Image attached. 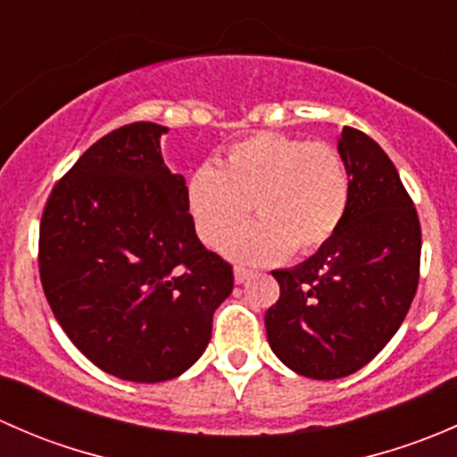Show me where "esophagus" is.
<instances>
[{
    "label": "esophagus",
    "instance_id": "obj_1",
    "mask_svg": "<svg viewBox=\"0 0 457 457\" xmlns=\"http://www.w3.org/2000/svg\"><path fill=\"white\" fill-rule=\"evenodd\" d=\"M252 276H254V271H252V270H245V267H234V283H237V285L247 283Z\"/></svg>",
    "mask_w": 457,
    "mask_h": 457
}]
</instances>
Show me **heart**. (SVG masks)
Wrapping results in <instances>:
<instances>
[{
	"label": "heart",
	"mask_w": 457,
	"mask_h": 457,
	"mask_svg": "<svg viewBox=\"0 0 457 457\" xmlns=\"http://www.w3.org/2000/svg\"><path fill=\"white\" fill-rule=\"evenodd\" d=\"M241 262H274L307 254L329 241L349 205V172L329 143L256 135L234 143L219 165L203 163L187 179V207L205 245L225 241Z\"/></svg>",
	"instance_id": "heart-1"
}]
</instances>
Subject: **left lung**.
I'll return each instance as SVG.
<instances>
[{
  "mask_svg": "<svg viewBox=\"0 0 457 457\" xmlns=\"http://www.w3.org/2000/svg\"><path fill=\"white\" fill-rule=\"evenodd\" d=\"M349 205L314 256L274 270L280 298L265 312L283 365L336 380L362 370L403 325L418 287L420 220L389 156L365 132L343 128Z\"/></svg>",
  "mask_w": 457,
  "mask_h": 457,
  "instance_id": "1",
  "label": "left lung"
}]
</instances>
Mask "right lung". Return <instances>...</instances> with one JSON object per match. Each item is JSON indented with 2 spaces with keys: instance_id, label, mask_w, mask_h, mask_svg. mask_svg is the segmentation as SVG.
Returning a JSON list of instances; mask_svg holds the SVG:
<instances>
[{
  "instance_id": "obj_1",
  "label": "right lung",
  "mask_w": 457,
  "mask_h": 457,
  "mask_svg": "<svg viewBox=\"0 0 457 457\" xmlns=\"http://www.w3.org/2000/svg\"><path fill=\"white\" fill-rule=\"evenodd\" d=\"M165 126L130 123L92 143L53 187L39 274L54 318L110 376L163 382L205 352L232 267L199 241Z\"/></svg>"
}]
</instances>
